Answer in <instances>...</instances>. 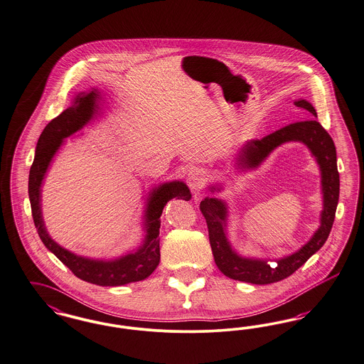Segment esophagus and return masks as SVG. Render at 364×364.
Listing matches in <instances>:
<instances>
[{
	"instance_id": "esophagus-1",
	"label": "esophagus",
	"mask_w": 364,
	"mask_h": 364,
	"mask_svg": "<svg viewBox=\"0 0 364 364\" xmlns=\"http://www.w3.org/2000/svg\"><path fill=\"white\" fill-rule=\"evenodd\" d=\"M207 177L205 172L200 168H192L187 175V183H188L189 188L193 192H200L205 186Z\"/></svg>"
}]
</instances>
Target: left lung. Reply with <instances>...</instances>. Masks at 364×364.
Masks as SVG:
<instances>
[{
    "instance_id": "left-lung-1",
    "label": "left lung",
    "mask_w": 364,
    "mask_h": 364,
    "mask_svg": "<svg viewBox=\"0 0 364 364\" xmlns=\"http://www.w3.org/2000/svg\"><path fill=\"white\" fill-rule=\"evenodd\" d=\"M294 104L309 111L313 117H317V112L310 102L298 100ZM289 141L304 142L311 150L313 156L317 159L320 165L323 192V211L321 214L320 229L301 250L282 260H277V264L269 265L268 262L262 260L244 259L235 255L228 242L225 234L226 205L214 198L204 199L200 202V211L208 228V238L214 260L219 271L230 279L253 284H271L280 282L292 275L299 267H302L325 244L332 230L336 208L338 203L340 176L337 171V157L333 139L317 120L311 119L305 122H296L264 136L262 139H253L247 142L241 149L237 164L242 168H255L277 146Z\"/></svg>"
}]
</instances>
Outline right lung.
Listing matches in <instances>:
<instances>
[{
	"label": "right lung",
	"instance_id": "right-lung-1",
	"mask_svg": "<svg viewBox=\"0 0 364 364\" xmlns=\"http://www.w3.org/2000/svg\"><path fill=\"white\" fill-rule=\"evenodd\" d=\"M96 97L97 95L93 90L90 93H81L75 97V102L72 107L65 109L58 117H54L44 127L38 141L35 159L29 169V202L33 223L42 242L75 277L97 286H122L131 282L144 280L157 268L161 256L159 234L162 210L173 198L189 200L191 192L188 187L181 181L168 183L156 189L149 199L146 210L147 235L144 247H139L135 253H130L115 262H95L84 259L55 244L44 229L41 213V184L48 168V164L58 150L59 146L62 145L63 138L80 130L93 115Z\"/></svg>",
	"mask_w": 364,
	"mask_h": 364
}]
</instances>
